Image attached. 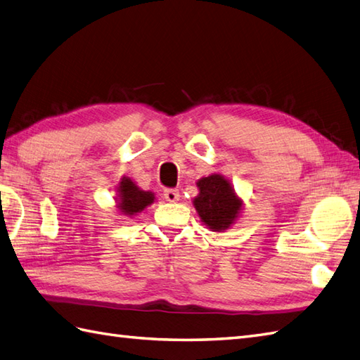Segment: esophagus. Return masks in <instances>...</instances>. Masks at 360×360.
Wrapping results in <instances>:
<instances>
[{"instance_id":"34e87169","label":"esophagus","mask_w":360,"mask_h":360,"mask_svg":"<svg viewBox=\"0 0 360 360\" xmlns=\"http://www.w3.org/2000/svg\"><path fill=\"white\" fill-rule=\"evenodd\" d=\"M163 197H165V200H166V202L175 203V202H177L179 198H180V194H179V191H177V189H165Z\"/></svg>"}]
</instances>
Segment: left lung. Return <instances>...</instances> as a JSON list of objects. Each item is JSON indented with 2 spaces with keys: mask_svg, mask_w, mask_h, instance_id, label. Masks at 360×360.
I'll use <instances>...</instances> for the list:
<instances>
[{
  "mask_svg": "<svg viewBox=\"0 0 360 360\" xmlns=\"http://www.w3.org/2000/svg\"><path fill=\"white\" fill-rule=\"evenodd\" d=\"M197 188L198 195L193 205L203 225L215 233L233 226L240 217L243 202L237 197L231 181L220 174H212L198 180Z\"/></svg>",
  "mask_w": 360,
  "mask_h": 360,
  "instance_id": "8db88e82",
  "label": "left lung"
}]
</instances>
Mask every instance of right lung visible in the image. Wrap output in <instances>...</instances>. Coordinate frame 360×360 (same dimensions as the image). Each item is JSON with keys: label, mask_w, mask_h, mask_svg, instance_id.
Returning a JSON list of instances; mask_svg holds the SVG:
<instances>
[{"label": "right lung", "mask_w": 360, "mask_h": 360, "mask_svg": "<svg viewBox=\"0 0 360 360\" xmlns=\"http://www.w3.org/2000/svg\"><path fill=\"white\" fill-rule=\"evenodd\" d=\"M155 200L154 193L140 189L129 177H122L117 186L115 207L126 217H134Z\"/></svg>", "instance_id": "right-lung-1"}]
</instances>
